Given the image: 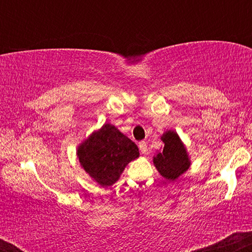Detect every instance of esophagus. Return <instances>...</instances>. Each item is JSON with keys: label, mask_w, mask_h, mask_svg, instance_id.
Returning a JSON list of instances; mask_svg holds the SVG:
<instances>
[{"label": "esophagus", "mask_w": 252, "mask_h": 252, "mask_svg": "<svg viewBox=\"0 0 252 252\" xmlns=\"http://www.w3.org/2000/svg\"><path fill=\"white\" fill-rule=\"evenodd\" d=\"M138 147H140V150H141V153H142V154H144V155H147L148 154V147H147V143L146 142H140L138 143Z\"/></svg>", "instance_id": "34e87169"}]
</instances>
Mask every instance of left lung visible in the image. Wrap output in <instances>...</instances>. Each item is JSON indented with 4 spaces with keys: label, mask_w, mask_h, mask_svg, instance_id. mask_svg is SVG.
I'll use <instances>...</instances> for the list:
<instances>
[{
    "label": "left lung",
    "mask_w": 252,
    "mask_h": 252,
    "mask_svg": "<svg viewBox=\"0 0 252 252\" xmlns=\"http://www.w3.org/2000/svg\"><path fill=\"white\" fill-rule=\"evenodd\" d=\"M161 141L164 143L163 149L153 156V163L166 180L175 181L189 170L192 161L186 146L174 130L164 131L161 135Z\"/></svg>",
    "instance_id": "8db88e82"
}]
</instances>
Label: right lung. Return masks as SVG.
<instances>
[{
    "mask_svg": "<svg viewBox=\"0 0 252 252\" xmlns=\"http://www.w3.org/2000/svg\"><path fill=\"white\" fill-rule=\"evenodd\" d=\"M138 156V147L110 123L94 130L77 147L80 166L100 187L118 181L128 163Z\"/></svg>",
    "mask_w": 252,
    "mask_h": 252,
    "instance_id": "right-lung-1",
    "label": "right lung"
}]
</instances>
